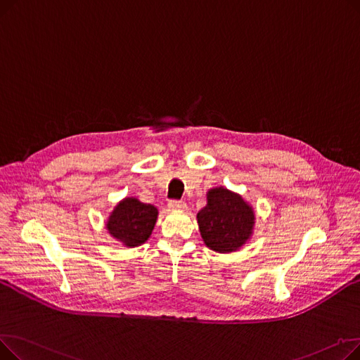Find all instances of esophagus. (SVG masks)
Segmentation results:
<instances>
[{
  "label": "esophagus",
  "instance_id": "34e87169",
  "mask_svg": "<svg viewBox=\"0 0 360 360\" xmlns=\"http://www.w3.org/2000/svg\"><path fill=\"white\" fill-rule=\"evenodd\" d=\"M167 205L170 210H185L186 209V204L182 200H170Z\"/></svg>",
  "mask_w": 360,
  "mask_h": 360
}]
</instances>
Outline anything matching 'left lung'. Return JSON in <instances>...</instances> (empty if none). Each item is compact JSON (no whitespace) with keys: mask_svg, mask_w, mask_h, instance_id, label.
Here are the masks:
<instances>
[{"mask_svg":"<svg viewBox=\"0 0 360 360\" xmlns=\"http://www.w3.org/2000/svg\"><path fill=\"white\" fill-rule=\"evenodd\" d=\"M207 200L209 202L197 214L205 245L217 252L236 251L252 233V209L226 188L210 190Z\"/></svg>","mask_w":360,"mask_h":360,"instance_id":"obj_1","label":"left lung"}]
</instances>
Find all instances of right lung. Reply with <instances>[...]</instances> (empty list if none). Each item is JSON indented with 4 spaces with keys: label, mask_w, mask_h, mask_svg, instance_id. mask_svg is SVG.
<instances>
[{
    "label": "right lung",
    "mask_w": 360,
    "mask_h": 360,
    "mask_svg": "<svg viewBox=\"0 0 360 360\" xmlns=\"http://www.w3.org/2000/svg\"><path fill=\"white\" fill-rule=\"evenodd\" d=\"M158 219V209L137 198H125L112 212L106 228L109 233L127 247H139L144 243Z\"/></svg>",
    "instance_id": "obj_1"
}]
</instances>
